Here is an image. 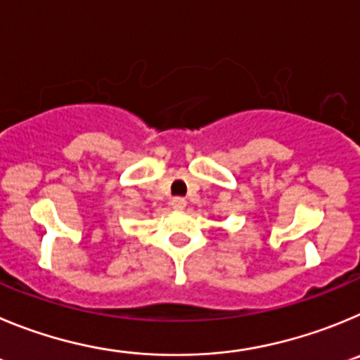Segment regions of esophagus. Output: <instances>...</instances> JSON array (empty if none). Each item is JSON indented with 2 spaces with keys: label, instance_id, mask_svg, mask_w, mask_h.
I'll list each match as a JSON object with an SVG mask.
<instances>
[{
  "label": "esophagus",
  "instance_id": "34e87169",
  "mask_svg": "<svg viewBox=\"0 0 360 360\" xmlns=\"http://www.w3.org/2000/svg\"><path fill=\"white\" fill-rule=\"evenodd\" d=\"M170 206H172L174 210H183L184 206H186V199H184V197H174V199L170 200Z\"/></svg>",
  "mask_w": 360,
  "mask_h": 360
}]
</instances>
